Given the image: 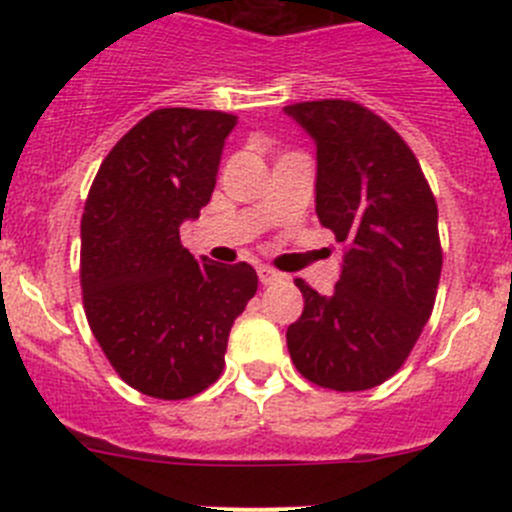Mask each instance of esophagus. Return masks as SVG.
<instances>
[{
  "mask_svg": "<svg viewBox=\"0 0 512 512\" xmlns=\"http://www.w3.org/2000/svg\"><path fill=\"white\" fill-rule=\"evenodd\" d=\"M257 277H260V282H262V285H272V282H277V280H280V272H277V270H272V267H265V265H260V267H257Z\"/></svg>",
  "mask_w": 512,
  "mask_h": 512,
  "instance_id": "esophagus-1",
  "label": "esophagus"
}]
</instances>
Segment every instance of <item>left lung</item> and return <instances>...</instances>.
I'll use <instances>...</instances> for the list:
<instances>
[{"mask_svg": "<svg viewBox=\"0 0 512 512\" xmlns=\"http://www.w3.org/2000/svg\"><path fill=\"white\" fill-rule=\"evenodd\" d=\"M285 113L317 143V218L347 247L332 294L294 280L304 312L287 329L289 356L324 389H374L401 369L436 302V198L404 138L361 103Z\"/></svg>", "mask_w": 512, "mask_h": 512, "instance_id": "obj_1", "label": "left lung"}]
</instances>
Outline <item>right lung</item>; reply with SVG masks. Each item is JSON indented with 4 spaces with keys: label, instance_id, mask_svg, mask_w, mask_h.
Returning a JSON list of instances; mask_svg holds the SVG:
<instances>
[{
    "label": "right lung",
    "instance_id": "add662e5",
    "mask_svg": "<svg viewBox=\"0 0 512 512\" xmlns=\"http://www.w3.org/2000/svg\"><path fill=\"white\" fill-rule=\"evenodd\" d=\"M237 116L158 108L98 168L81 218L89 327L116 374L180 401L220 379L230 327L257 292L247 262L195 260L180 225L200 215Z\"/></svg>",
    "mask_w": 512,
    "mask_h": 512
}]
</instances>
